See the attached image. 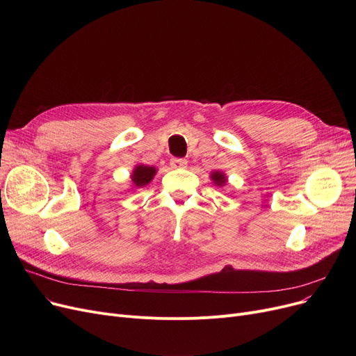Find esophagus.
I'll use <instances>...</instances> for the list:
<instances>
[{
  "instance_id": "obj_1",
  "label": "esophagus",
  "mask_w": 356,
  "mask_h": 356,
  "mask_svg": "<svg viewBox=\"0 0 356 356\" xmlns=\"http://www.w3.org/2000/svg\"><path fill=\"white\" fill-rule=\"evenodd\" d=\"M170 165L173 168H183V167L188 165V161H186L184 159H172L170 160Z\"/></svg>"
}]
</instances>
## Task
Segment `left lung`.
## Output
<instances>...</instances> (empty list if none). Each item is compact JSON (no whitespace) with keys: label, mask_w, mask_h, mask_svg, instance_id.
<instances>
[{"label":"left lung","mask_w":356,"mask_h":356,"mask_svg":"<svg viewBox=\"0 0 356 356\" xmlns=\"http://www.w3.org/2000/svg\"><path fill=\"white\" fill-rule=\"evenodd\" d=\"M211 179L213 180V183L216 184V186H223L227 183V177H225V175H223L222 172H213L212 175H211Z\"/></svg>","instance_id":"8db88e82"}]
</instances>
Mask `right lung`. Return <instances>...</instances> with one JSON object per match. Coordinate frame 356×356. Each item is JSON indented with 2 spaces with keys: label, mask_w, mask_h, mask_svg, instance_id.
<instances>
[{
  "label": "right lung",
  "mask_w": 356,
  "mask_h": 356,
  "mask_svg": "<svg viewBox=\"0 0 356 356\" xmlns=\"http://www.w3.org/2000/svg\"><path fill=\"white\" fill-rule=\"evenodd\" d=\"M157 173V168L153 165H145V164H138L133 170V175H131V181H133L134 188H143V186L148 184L153 180L154 175Z\"/></svg>",
  "instance_id": "right-lung-1"
}]
</instances>
